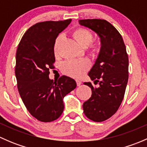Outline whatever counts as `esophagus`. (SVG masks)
<instances>
[{
    "label": "esophagus",
    "instance_id": "esophagus-1",
    "mask_svg": "<svg viewBox=\"0 0 147 147\" xmlns=\"http://www.w3.org/2000/svg\"><path fill=\"white\" fill-rule=\"evenodd\" d=\"M76 82H77V85L78 86H80L81 84H82V82L80 80H76Z\"/></svg>",
    "mask_w": 147,
    "mask_h": 147
}]
</instances>
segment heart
<instances>
[{"label": "heart", "instance_id": "b5f03b06", "mask_svg": "<svg viewBox=\"0 0 147 147\" xmlns=\"http://www.w3.org/2000/svg\"><path fill=\"white\" fill-rule=\"evenodd\" d=\"M73 37L75 40L82 47H87L90 45L93 38L92 33L85 28H79L73 32ZM64 40V36L60 35L56 38L54 45V53L56 57L60 55V49ZM91 50L96 53L100 50V45H92ZM90 67V62L87 59L81 60H71L65 62L62 66L63 72L69 76L79 78Z\"/></svg>", "mask_w": 147, "mask_h": 147}]
</instances>
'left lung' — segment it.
I'll list each match as a JSON object with an SVG mask.
<instances>
[{
  "label": "left lung",
  "instance_id": "8db88e82",
  "mask_svg": "<svg viewBox=\"0 0 147 147\" xmlns=\"http://www.w3.org/2000/svg\"><path fill=\"white\" fill-rule=\"evenodd\" d=\"M79 23L95 32L101 42L98 57L88 73L97 86L84 83L91 88L92 96L83 104L85 116L100 122L116 113L124 98L129 78L128 55L122 37L109 22L86 19Z\"/></svg>",
  "mask_w": 147,
  "mask_h": 147
}]
</instances>
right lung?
<instances>
[{
  "mask_svg": "<svg viewBox=\"0 0 147 147\" xmlns=\"http://www.w3.org/2000/svg\"><path fill=\"white\" fill-rule=\"evenodd\" d=\"M71 21L33 25L25 32L16 52L15 73L19 94L30 115L43 122L60 117L64 109L63 98L77 87L75 80L67 76L57 81L49 78L50 69L55 67V40Z\"/></svg>",
  "mask_w": 147,
  "mask_h": 147,
  "instance_id": "obj_1",
  "label": "right lung"
}]
</instances>
